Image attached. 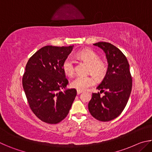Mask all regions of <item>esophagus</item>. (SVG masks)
I'll list each match as a JSON object with an SVG mask.
<instances>
[{
    "mask_svg": "<svg viewBox=\"0 0 152 152\" xmlns=\"http://www.w3.org/2000/svg\"><path fill=\"white\" fill-rule=\"evenodd\" d=\"M82 91H78V90H77V94H80V93H82Z\"/></svg>",
    "mask_w": 152,
    "mask_h": 152,
    "instance_id": "obj_1",
    "label": "esophagus"
}]
</instances>
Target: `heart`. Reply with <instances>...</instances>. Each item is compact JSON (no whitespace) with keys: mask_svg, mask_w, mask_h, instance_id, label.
Returning a JSON list of instances; mask_svg holds the SVG:
<instances>
[{"mask_svg":"<svg viewBox=\"0 0 152 152\" xmlns=\"http://www.w3.org/2000/svg\"><path fill=\"white\" fill-rule=\"evenodd\" d=\"M76 56L89 64L88 71L97 78H102L106 75L108 70L107 64L100 60L99 56L91 49H84L77 53ZM62 69L66 75L72 76L74 73V61L70 57L64 61ZM95 79L91 75L77 76L71 82V86L78 91H84L95 84Z\"/></svg>","mask_w":152,"mask_h":152,"instance_id":"obj_1","label":"heart"}]
</instances>
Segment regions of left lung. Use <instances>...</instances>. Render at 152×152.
I'll return each mask as SVG.
<instances>
[{
	"label": "left lung",
	"mask_w": 152,
	"mask_h": 152,
	"mask_svg": "<svg viewBox=\"0 0 152 152\" xmlns=\"http://www.w3.org/2000/svg\"><path fill=\"white\" fill-rule=\"evenodd\" d=\"M93 45L101 48L106 54L108 70L96 88L100 92L92 93L88 110L96 119L109 121L122 113L130 96L132 78L129 64L122 51L111 43L98 42Z\"/></svg>",
	"instance_id": "8db88e82"
}]
</instances>
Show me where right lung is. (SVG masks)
<instances>
[{"instance_id": "add662e5", "label": "right lung", "mask_w": 152, "mask_h": 152, "mask_svg": "<svg viewBox=\"0 0 152 152\" xmlns=\"http://www.w3.org/2000/svg\"><path fill=\"white\" fill-rule=\"evenodd\" d=\"M73 47L45 46L29 58L25 67L22 82L28 103L36 116L49 124L65 119L76 96L75 88H66L68 80L62 69Z\"/></svg>"}]
</instances>
